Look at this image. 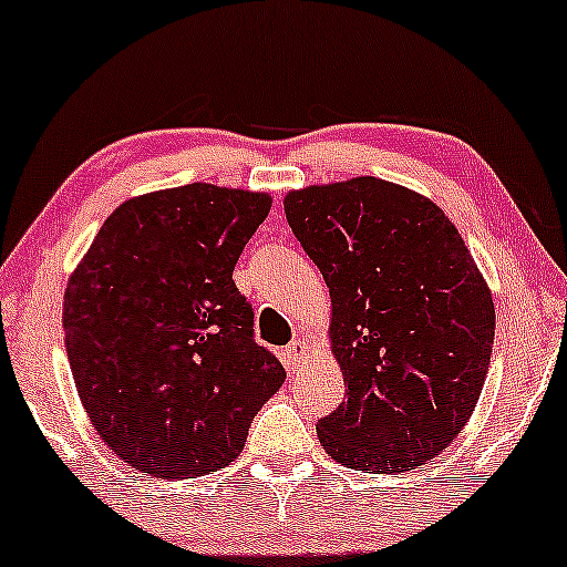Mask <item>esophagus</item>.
Listing matches in <instances>:
<instances>
[{
	"label": "esophagus",
	"mask_w": 567,
	"mask_h": 567,
	"mask_svg": "<svg viewBox=\"0 0 567 567\" xmlns=\"http://www.w3.org/2000/svg\"><path fill=\"white\" fill-rule=\"evenodd\" d=\"M309 359V343L306 340H292V343L285 349V361H288L290 370H296V367H301L303 361Z\"/></svg>",
	"instance_id": "esophagus-1"
}]
</instances>
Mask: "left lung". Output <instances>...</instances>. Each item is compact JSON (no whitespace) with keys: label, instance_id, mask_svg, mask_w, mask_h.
Here are the masks:
<instances>
[{"label":"left lung","instance_id":"obj_1","mask_svg":"<svg viewBox=\"0 0 567 567\" xmlns=\"http://www.w3.org/2000/svg\"><path fill=\"white\" fill-rule=\"evenodd\" d=\"M292 235L332 298L346 401L317 422L340 465L406 473L473 414L494 346V301L465 240L433 200L357 176L285 197Z\"/></svg>","mask_w":567,"mask_h":567}]
</instances>
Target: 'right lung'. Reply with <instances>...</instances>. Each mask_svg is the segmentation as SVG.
<instances>
[{
    "mask_svg": "<svg viewBox=\"0 0 567 567\" xmlns=\"http://www.w3.org/2000/svg\"><path fill=\"white\" fill-rule=\"evenodd\" d=\"M269 208V195L203 182L132 197L68 279L65 349L81 404L140 473L227 467L285 383L231 279Z\"/></svg>",
    "mask_w": 567,
    "mask_h": 567,
    "instance_id": "obj_1",
    "label": "right lung"
}]
</instances>
